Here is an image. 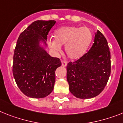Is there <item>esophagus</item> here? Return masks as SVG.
Instances as JSON below:
<instances>
[{
	"label": "esophagus",
	"instance_id": "obj_1",
	"mask_svg": "<svg viewBox=\"0 0 123 123\" xmlns=\"http://www.w3.org/2000/svg\"><path fill=\"white\" fill-rule=\"evenodd\" d=\"M67 64H68V63H67L66 61H62V66L63 67H66Z\"/></svg>",
	"mask_w": 123,
	"mask_h": 123
}]
</instances>
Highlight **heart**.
<instances>
[{"mask_svg":"<svg viewBox=\"0 0 123 123\" xmlns=\"http://www.w3.org/2000/svg\"><path fill=\"white\" fill-rule=\"evenodd\" d=\"M54 41H50L49 46L54 52H61V46H65V52L71 59L82 57L91 44L93 34L87 27L64 26L54 32Z\"/></svg>","mask_w":123,"mask_h":123,"instance_id":"b5f03b06","label":"heart"}]
</instances>
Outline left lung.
<instances>
[{"instance_id":"1","label":"left lung","mask_w":123,"mask_h":123,"mask_svg":"<svg viewBox=\"0 0 123 123\" xmlns=\"http://www.w3.org/2000/svg\"><path fill=\"white\" fill-rule=\"evenodd\" d=\"M111 74V54L107 40L99 31L93 45L82 57L67 66L69 91L80 99H90L103 91Z\"/></svg>"}]
</instances>
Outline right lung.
Here are the masks:
<instances>
[{"label":"right lung","instance_id":"right-lung-1","mask_svg":"<svg viewBox=\"0 0 123 123\" xmlns=\"http://www.w3.org/2000/svg\"><path fill=\"white\" fill-rule=\"evenodd\" d=\"M55 20H37L19 36L14 50L12 71L18 88L32 98H43L53 91L59 58L46 51L47 34Z\"/></svg>","mask_w":123,"mask_h":123}]
</instances>
